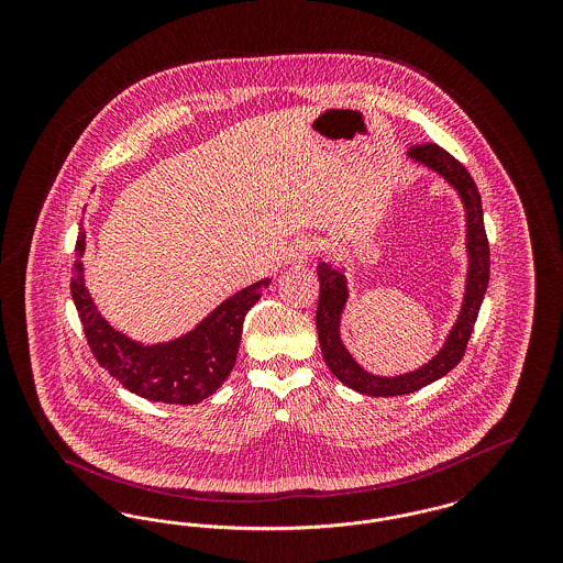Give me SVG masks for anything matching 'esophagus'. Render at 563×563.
Returning a JSON list of instances; mask_svg holds the SVG:
<instances>
[{
  "label": "esophagus",
  "mask_w": 563,
  "mask_h": 563,
  "mask_svg": "<svg viewBox=\"0 0 563 563\" xmlns=\"http://www.w3.org/2000/svg\"><path fill=\"white\" fill-rule=\"evenodd\" d=\"M317 249H319V244L312 241V239H297V241L289 246V251H287L289 262L295 264V266H303V264H308V260L317 253Z\"/></svg>",
  "instance_id": "34e87169"
}]
</instances>
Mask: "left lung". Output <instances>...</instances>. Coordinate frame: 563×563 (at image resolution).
I'll return each mask as SVG.
<instances>
[{
	"instance_id": "8db88e82",
	"label": "left lung",
	"mask_w": 563,
	"mask_h": 563,
	"mask_svg": "<svg viewBox=\"0 0 563 563\" xmlns=\"http://www.w3.org/2000/svg\"><path fill=\"white\" fill-rule=\"evenodd\" d=\"M409 156L413 161L427 164L439 175H443L457 189L466 207V223H468L466 249L471 257L468 276H466V295H464L460 319L455 321L445 346L432 361H429V365L411 374L379 377L361 369L340 340V317L349 297L346 276L324 262L319 264L317 274L321 283V295H319V308H317V329H319L322 358L331 369V374L335 375L342 384L367 397L409 395L429 386L430 382L448 375V372H452L466 352L473 327L479 317L485 289L489 283V242L483 225L482 196L477 191L473 177L452 154H448L443 147L434 143H422V145L409 147Z\"/></svg>"
}]
</instances>
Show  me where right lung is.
Masks as SVG:
<instances>
[{
  "instance_id": "add662e5",
  "label": "right lung",
  "mask_w": 563,
  "mask_h": 563,
  "mask_svg": "<svg viewBox=\"0 0 563 563\" xmlns=\"http://www.w3.org/2000/svg\"><path fill=\"white\" fill-rule=\"evenodd\" d=\"M81 253L84 232L76 242L71 295L86 342L97 363L124 388L150 401L194 405L211 397L234 369L241 346L242 322L251 306L268 287L269 278L225 299L188 335L170 344L145 349L113 331V327H109L108 321L97 312L84 287Z\"/></svg>"
}]
</instances>
